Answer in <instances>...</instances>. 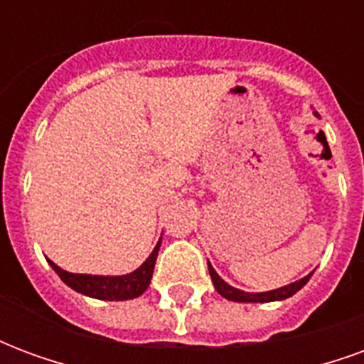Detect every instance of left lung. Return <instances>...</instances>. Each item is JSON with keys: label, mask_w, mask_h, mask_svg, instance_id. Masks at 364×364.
Masks as SVG:
<instances>
[{"label": "left lung", "mask_w": 364, "mask_h": 364, "mask_svg": "<svg viewBox=\"0 0 364 364\" xmlns=\"http://www.w3.org/2000/svg\"><path fill=\"white\" fill-rule=\"evenodd\" d=\"M318 117V112H314ZM208 273H210V279H213L214 289L218 290V294L224 298H228L232 302H274V300H284V298H290L292 294H296L298 290L304 287L306 282L310 281L312 273L306 274L304 279L300 281H294L287 284V287H281V289L267 290V292H245V290L234 289L232 284L220 279V274L214 271V267L208 263Z\"/></svg>", "instance_id": "1"}]
</instances>
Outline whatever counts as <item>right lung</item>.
<instances>
[{"instance_id": "obj_1", "label": "right lung", "mask_w": 364, "mask_h": 364, "mask_svg": "<svg viewBox=\"0 0 364 364\" xmlns=\"http://www.w3.org/2000/svg\"><path fill=\"white\" fill-rule=\"evenodd\" d=\"M161 237L150 253V257L144 261L140 267L128 274H119V277H105V274H80L70 273L60 269L54 261H48L50 267L56 271L62 281L66 282L70 289L75 292H82L85 296L97 298V300H130L142 294L144 290L150 287L151 274H154V265L158 259Z\"/></svg>"}]
</instances>
